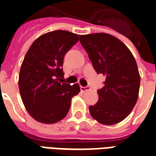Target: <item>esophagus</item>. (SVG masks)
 Masks as SVG:
<instances>
[{"instance_id":"34e87169","label":"esophagus","mask_w":156,"mask_h":156,"mask_svg":"<svg viewBox=\"0 0 156 156\" xmlns=\"http://www.w3.org/2000/svg\"><path fill=\"white\" fill-rule=\"evenodd\" d=\"M80 89H81L82 92H86V91H88L90 90V87L87 86V87H80Z\"/></svg>"}]
</instances>
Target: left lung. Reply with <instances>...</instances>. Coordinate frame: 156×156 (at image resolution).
Segmentation results:
<instances>
[{"instance_id":"8db88e82","label":"left lung","mask_w":156,"mask_h":156,"mask_svg":"<svg viewBox=\"0 0 156 156\" xmlns=\"http://www.w3.org/2000/svg\"><path fill=\"white\" fill-rule=\"evenodd\" d=\"M80 43L98 73L106 75L98 90V101L91 116L103 125H114L131 113L139 94L140 78L135 58L123 43L106 33L79 35Z\"/></svg>"}]
</instances>
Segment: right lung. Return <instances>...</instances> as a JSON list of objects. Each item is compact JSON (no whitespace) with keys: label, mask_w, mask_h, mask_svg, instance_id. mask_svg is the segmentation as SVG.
I'll use <instances>...</instances> for the list:
<instances>
[{"label":"right lung","mask_w":156,"mask_h":156,"mask_svg":"<svg viewBox=\"0 0 156 156\" xmlns=\"http://www.w3.org/2000/svg\"><path fill=\"white\" fill-rule=\"evenodd\" d=\"M79 40L66 30L46 33L34 40L20 67L19 88L26 110L37 122L52 124L69 112L71 99L78 94V83H63V57Z\"/></svg>","instance_id":"add662e5"}]
</instances>
